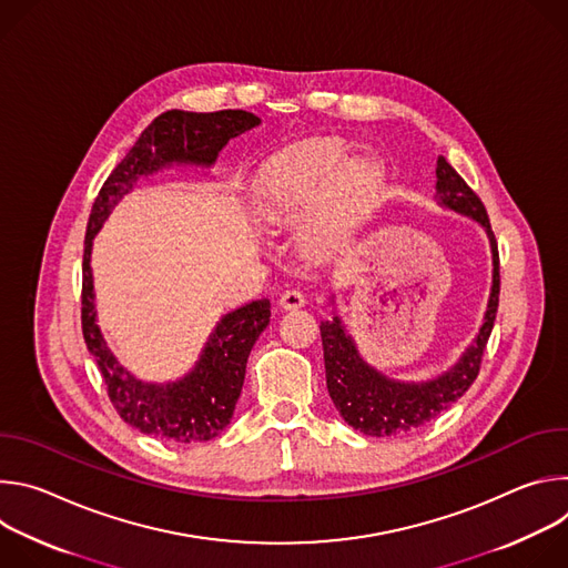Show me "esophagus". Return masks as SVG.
<instances>
[{
	"instance_id": "34e87169",
	"label": "esophagus",
	"mask_w": 568,
	"mask_h": 568,
	"mask_svg": "<svg viewBox=\"0 0 568 568\" xmlns=\"http://www.w3.org/2000/svg\"><path fill=\"white\" fill-rule=\"evenodd\" d=\"M278 303H281L283 310H298V307L305 305V296H303V292H298V290H285V292L281 294Z\"/></svg>"
}]
</instances>
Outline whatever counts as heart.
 <instances>
[{
    "label": "heart",
    "mask_w": 568,
    "mask_h": 568,
    "mask_svg": "<svg viewBox=\"0 0 568 568\" xmlns=\"http://www.w3.org/2000/svg\"><path fill=\"white\" fill-rule=\"evenodd\" d=\"M346 154L344 141H305L274 156L256 182L258 213L267 224L294 222L312 211L301 233L312 256H326L344 242L375 197V166Z\"/></svg>",
    "instance_id": "obj_1"
}]
</instances>
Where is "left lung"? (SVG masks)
I'll list each match as a JSON object with an SVG mask.
<instances>
[{
  "label": "left lung",
  "instance_id": "left-lung-1",
  "mask_svg": "<svg viewBox=\"0 0 568 568\" xmlns=\"http://www.w3.org/2000/svg\"><path fill=\"white\" fill-rule=\"evenodd\" d=\"M436 197L438 204L460 215L476 220L490 237L493 247V290L488 310L483 316V326L474 342L465 348L460 359L443 375L429 382H397L382 375L377 368L364 362L353 337L339 316L333 321H321L323 362H326V384L342 418L357 432L375 438L412 434L434 420L440 412L463 397L478 375L485 344L490 339L497 307H499V250L478 195L465 184V180L438 156L436 164Z\"/></svg>",
  "mask_w": 568,
  "mask_h": 568
}]
</instances>
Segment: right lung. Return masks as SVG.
<instances>
[{
    "mask_svg": "<svg viewBox=\"0 0 568 568\" xmlns=\"http://www.w3.org/2000/svg\"><path fill=\"white\" fill-rule=\"evenodd\" d=\"M261 119L245 110L159 114L105 180L94 200L83 254V337L105 379L116 414L130 427L175 445L215 438L229 423L245 382L247 357L270 326V301L258 298L224 314L211 333L197 364L178 382L150 384L134 377L112 355L97 323L92 276V242L112 209L128 195L139 178L161 169L215 164L217 152L237 134L256 128Z\"/></svg>",
    "mask_w": 568,
    "mask_h": 568,
    "instance_id": "1",
    "label": "right lung"
}]
</instances>
